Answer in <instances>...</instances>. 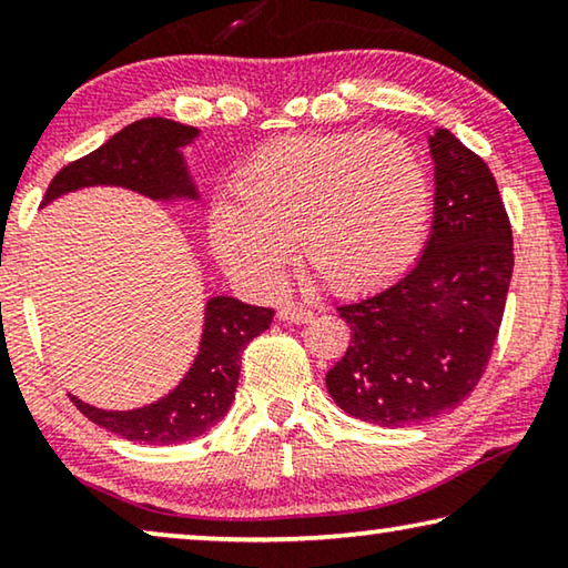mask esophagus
Listing matches in <instances>:
<instances>
[{
    "mask_svg": "<svg viewBox=\"0 0 568 568\" xmlns=\"http://www.w3.org/2000/svg\"><path fill=\"white\" fill-rule=\"evenodd\" d=\"M277 315H281V321H285V323H307V321H313L311 307H305L301 303L283 305L281 311H277Z\"/></svg>",
    "mask_w": 568,
    "mask_h": 568,
    "instance_id": "1",
    "label": "esophagus"
}]
</instances>
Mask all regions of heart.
Returning a JSON list of instances; mask_svg holds the SVG:
<instances>
[{
    "label": "heart",
    "instance_id": "heart-1",
    "mask_svg": "<svg viewBox=\"0 0 568 568\" xmlns=\"http://www.w3.org/2000/svg\"><path fill=\"white\" fill-rule=\"evenodd\" d=\"M233 197L210 213V245L230 273L275 287L297 253L335 291L396 275L430 213L423 160L396 132L287 134L240 165Z\"/></svg>",
    "mask_w": 568,
    "mask_h": 568
}]
</instances>
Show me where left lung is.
Returning a JSON list of instances; mask_svg holds the SVG:
<instances>
[{
	"label": "left lung",
	"instance_id": "obj_1",
	"mask_svg": "<svg viewBox=\"0 0 568 568\" xmlns=\"http://www.w3.org/2000/svg\"><path fill=\"white\" fill-rule=\"evenodd\" d=\"M434 227L410 271L338 307L351 345L325 386L353 418L410 426L454 410L484 376L504 321L514 235L491 170L436 130Z\"/></svg>",
	"mask_w": 568,
	"mask_h": 568
}]
</instances>
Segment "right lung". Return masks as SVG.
<instances>
[{
    "instance_id": "right-lung-1",
    "label": "right lung",
    "mask_w": 568,
    "mask_h": 568,
    "mask_svg": "<svg viewBox=\"0 0 568 568\" xmlns=\"http://www.w3.org/2000/svg\"><path fill=\"white\" fill-rule=\"evenodd\" d=\"M195 138V128L165 118L132 122L112 134L102 148L57 172L42 205L64 192L90 185H122L155 200L197 197L180 155V148ZM273 315V307L247 305L225 295L213 297L205 307L197 358L165 398L138 410H102L74 396L70 398L92 423L128 440L170 446L203 436L235 400L240 355L250 341L271 328Z\"/></svg>"
}]
</instances>
